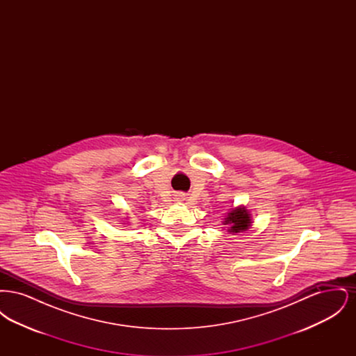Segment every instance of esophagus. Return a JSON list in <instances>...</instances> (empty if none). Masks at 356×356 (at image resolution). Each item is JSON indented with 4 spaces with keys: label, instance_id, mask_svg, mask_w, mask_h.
I'll list each match as a JSON object with an SVG mask.
<instances>
[{
    "label": "esophagus",
    "instance_id": "obj_1",
    "mask_svg": "<svg viewBox=\"0 0 356 356\" xmlns=\"http://www.w3.org/2000/svg\"><path fill=\"white\" fill-rule=\"evenodd\" d=\"M176 200H177V202H181V200H183V195H181V193L176 195Z\"/></svg>",
    "mask_w": 356,
    "mask_h": 356
}]
</instances>
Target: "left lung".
I'll list each match as a JSON object with an SVG mask.
<instances>
[{
  "label": "left lung",
  "mask_w": 356,
  "mask_h": 356,
  "mask_svg": "<svg viewBox=\"0 0 356 356\" xmlns=\"http://www.w3.org/2000/svg\"><path fill=\"white\" fill-rule=\"evenodd\" d=\"M251 213L247 211L245 207L240 205L234 208L227 218L224 219V225H228V232L231 234H237L247 231L251 227Z\"/></svg>",
  "instance_id": "left-lung-1"
}]
</instances>
